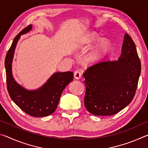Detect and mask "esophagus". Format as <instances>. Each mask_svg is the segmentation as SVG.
Returning <instances> with one entry per match:
<instances>
[{"mask_svg": "<svg viewBox=\"0 0 148 148\" xmlns=\"http://www.w3.org/2000/svg\"><path fill=\"white\" fill-rule=\"evenodd\" d=\"M74 77L76 79H79L80 77H81L82 76V72L81 71H79V70H77V71H76V72H74Z\"/></svg>", "mask_w": 148, "mask_h": 148, "instance_id": "obj_1", "label": "esophagus"}]
</instances>
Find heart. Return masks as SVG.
<instances>
[{"mask_svg":"<svg viewBox=\"0 0 148 148\" xmlns=\"http://www.w3.org/2000/svg\"><path fill=\"white\" fill-rule=\"evenodd\" d=\"M101 38L95 33H90L87 34L84 38V42L85 44L92 45L96 42L101 41ZM110 48L109 42L106 40H102L97 45L92 51V56L95 57L102 56L107 53Z\"/></svg>","mask_w":148,"mask_h":148,"instance_id":"1","label":"heart"}]
</instances>
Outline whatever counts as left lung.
Wrapping results in <instances>:
<instances>
[{"instance_id":"left-lung-1","label":"left lung","mask_w":148,"mask_h":148,"mask_svg":"<svg viewBox=\"0 0 148 148\" xmlns=\"http://www.w3.org/2000/svg\"><path fill=\"white\" fill-rule=\"evenodd\" d=\"M141 73V63L134 41L125 34L117 61L102 60L84 73V104L95 116H112L133 99Z\"/></svg>"}]
</instances>
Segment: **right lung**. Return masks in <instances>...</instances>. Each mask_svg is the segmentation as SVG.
<instances>
[{"instance_id": "1", "label": "right lung", "mask_w": 148, "mask_h": 148, "mask_svg": "<svg viewBox=\"0 0 148 148\" xmlns=\"http://www.w3.org/2000/svg\"><path fill=\"white\" fill-rule=\"evenodd\" d=\"M32 29V25L25 27L15 37L5 58L7 89L10 97L17 106L31 116L40 117L51 115L56 111L64 89L74 79L72 72H56L43 86L35 90H27L14 79L12 63L17 42L21 35Z\"/></svg>"}]
</instances>
